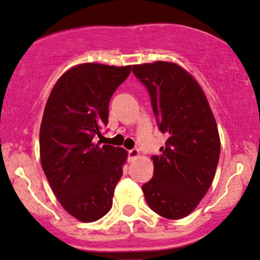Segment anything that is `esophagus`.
I'll list each match as a JSON object with an SVG mask.
<instances>
[{
  "label": "esophagus",
  "mask_w": 260,
  "mask_h": 260,
  "mask_svg": "<svg viewBox=\"0 0 260 260\" xmlns=\"http://www.w3.org/2000/svg\"><path fill=\"white\" fill-rule=\"evenodd\" d=\"M139 156H140V152H139L138 149H132V150H129V151H128V157H129L131 161L136 160V158L139 157Z\"/></svg>",
  "instance_id": "esophagus-1"
}]
</instances>
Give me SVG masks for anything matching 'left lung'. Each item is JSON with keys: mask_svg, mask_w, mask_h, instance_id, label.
<instances>
[{"mask_svg": "<svg viewBox=\"0 0 260 260\" xmlns=\"http://www.w3.org/2000/svg\"><path fill=\"white\" fill-rule=\"evenodd\" d=\"M149 90L162 133L160 154L151 156L154 177L143 185L146 203L168 219H181L199 206L214 179L220 138L211 106L198 81L180 65L154 61L133 65Z\"/></svg>", "mask_w": 260, "mask_h": 260, "instance_id": "left-lung-1", "label": "left lung"}]
</instances>
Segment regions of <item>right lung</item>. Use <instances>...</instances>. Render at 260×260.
<instances>
[{
	"mask_svg": "<svg viewBox=\"0 0 260 260\" xmlns=\"http://www.w3.org/2000/svg\"><path fill=\"white\" fill-rule=\"evenodd\" d=\"M132 65H75L59 77L47 100L40 128L41 166L55 198L74 218L90 223L112 207L128 152L100 145L109 102Z\"/></svg>",
	"mask_w": 260,
	"mask_h": 260,
	"instance_id": "right-lung-1",
	"label": "right lung"
}]
</instances>
